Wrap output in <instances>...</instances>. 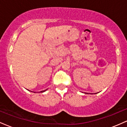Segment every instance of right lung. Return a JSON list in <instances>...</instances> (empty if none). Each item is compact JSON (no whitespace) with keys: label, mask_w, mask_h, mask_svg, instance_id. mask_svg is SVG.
Instances as JSON below:
<instances>
[{"label":"right lung","mask_w":127,"mask_h":127,"mask_svg":"<svg viewBox=\"0 0 127 127\" xmlns=\"http://www.w3.org/2000/svg\"><path fill=\"white\" fill-rule=\"evenodd\" d=\"M46 90H47V89H46ZM46 90H43V91H40V93H43V92H44V91H46Z\"/></svg>","instance_id":"add662e5"}]
</instances>
